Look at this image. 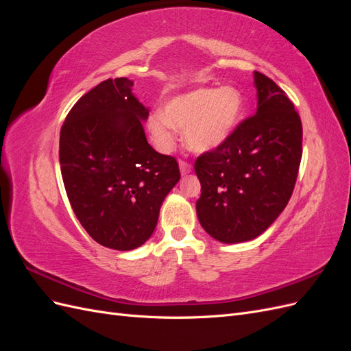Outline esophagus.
Returning a JSON list of instances; mask_svg holds the SVG:
<instances>
[{"label": "esophagus", "instance_id": "1", "mask_svg": "<svg viewBox=\"0 0 351 351\" xmlns=\"http://www.w3.org/2000/svg\"><path fill=\"white\" fill-rule=\"evenodd\" d=\"M180 171H182L183 176H186L192 171V165H190L187 161H184V159H180Z\"/></svg>", "mask_w": 351, "mask_h": 351}]
</instances>
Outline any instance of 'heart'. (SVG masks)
<instances>
[{"instance_id":"heart-1","label":"heart","mask_w":351,"mask_h":351,"mask_svg":"<svg viewBox=\"0 0 351 351\" xmlns=\"http://www.w3.org/2000/svg\"><path fill=\"white\" fill-rule=\"evenodd\" d=\"M241 110L243 97L236 88H200L169 99L164 112L154 111L147 127L155 143L164 151L174 145L176 129H184L190 149L208 152L228 139Z\"/></svg>"}]
</instances>
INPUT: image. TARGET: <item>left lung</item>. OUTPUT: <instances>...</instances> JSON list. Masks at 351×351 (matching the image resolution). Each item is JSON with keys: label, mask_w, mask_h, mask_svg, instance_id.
I'll list each match as a JSON object with an SVG mask.
<instances>
[{"label": "left lung", "mask_w": 351, "mask_h": 351, "mask_svg": "<svg viewBox=\"0 0 351 351\" xmlns=\"http://www.w3.org/2000/svg\"><path fill=\"white\" fill-rule=\"evenodd\" d=\"M256 114L243 120L226 142L197 156L200 226L221 243L261 236L293 195L302 161V120L287 93L254 71Z\"/></svg>", "instance_id": "8db88e82"}]
</instances>
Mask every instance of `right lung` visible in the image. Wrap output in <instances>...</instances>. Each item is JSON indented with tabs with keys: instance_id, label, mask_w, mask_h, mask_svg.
<instances>
[{
	"instance_id": "1",
	"label": "right lung",
	"mask_w": 351,
	"mask_h": 351,
	"mask_svg": "<svg viewBox=\"0 0 351 351\" xmlns=\"http://www.w3.org/2000/svg\"><path fill=\"white\" fill-rule=\"evenodd\" d=\"M127 77L107 79L73 105L60 132V167L82 227L105 247L132 250L152 236L178 183L174 156L147 143L149 115Z\"/></svg>"
}]
</instances>
